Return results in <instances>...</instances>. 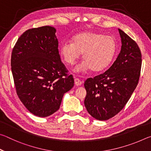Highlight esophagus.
<instances>
[{
	"mask_svg": "<svg viewBox=\"0 0 151 151\" xmlns=\"http://www.w3.org/2000/svg\"><path fill=\"white\" fill-rule=\"evenodd\" d=\"M82 81L80 80V79L78 78H76L75 79V84L76 86H81L82 85Z\"/></svg>",
	"mask_w": 151,
	"mask_h": 151,
	"instance_id": "esophagus-1",
	"label": "esophagus"
}]
</instances>
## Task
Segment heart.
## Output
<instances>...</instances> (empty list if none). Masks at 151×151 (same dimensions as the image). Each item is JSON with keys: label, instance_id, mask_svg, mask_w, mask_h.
Returning a JSON list of instances; mask_svg holds the SVG:
<instances>
[{"label": "heart", "instance_id": "heart-1", "mask_svg": "<svg viewBox=\"0 0 151 151\" xmlns=\"http://www.w3.org/2000/svg\"><path fill=\"white\" fill-rule=\"evenodd\" d=\"M116 51L115 40L101 33L85 31L72 38V42H65L60 48V53L65 62L75 65L83 53V61L75 68L76 72L91 69L101 72L111 63Z\"/></svg>", "mask_w": 151, "mask_h": 151}]
</instances>
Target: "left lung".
<instances>
[{
    "instance_id": "8db88e82",
    "label": "left lung",
    "mask_w": 151,
    "mask_h": 151,
    "mask_svg": "<svg viewBox=\"0 0 151 151\" xmlns=\"http://www.w3.org/2000/svg\"><path fill=\"white\" fill-rule=\"evenodd\" d=\"M121 50L116 60L106 72L88 78L85 106L89 114L99 121L115 116L126 105L139 83L142 55L139 46L119 29Z\"/></svg>"
}]
</instances>
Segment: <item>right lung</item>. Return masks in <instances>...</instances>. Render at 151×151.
Here are the masks:
<instances>
[{
  "label": "right lung",
  "mask_w": 151,
  "mask_h": 151,
  "mask_svg": "<svg viewBox=\"0 0 151 151\" xmlns=\"http://www.w3.org/2000/svg\"><path fill=\"white\" fill-rule=\"evenodd\" d=\"M54 27L25 31L12 51L11 70L18 96L35 116L47 117L60 108L64 94L74 86L61 62Z\"/></svg>",
  "instance_id": "1"
}]
</instances>
